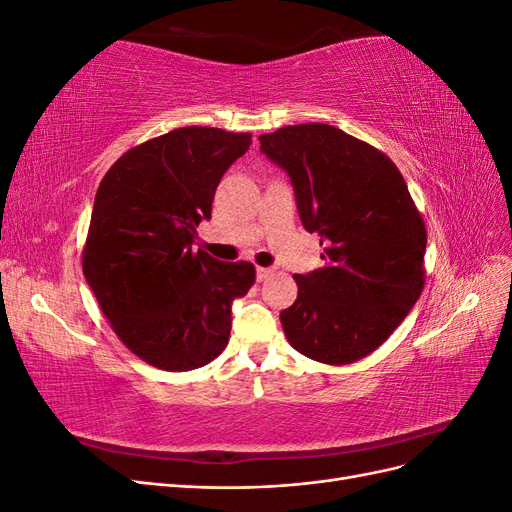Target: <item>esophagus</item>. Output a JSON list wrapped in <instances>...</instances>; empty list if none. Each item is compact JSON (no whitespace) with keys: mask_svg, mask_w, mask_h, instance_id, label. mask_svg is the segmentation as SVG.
I'll use <instances>...</instances> for the list:
<instances>
[{"mask_svg":"<svg viewBox=\"0 0 512 512\" xmlns=\"http://www.w3.org/2000/svg\"><path fill=\"white\" fill-rule=\"evenodd\" d=\"M273 273V269L271 267H258L256 269V277H258V282H262V280H267V277Z\"/></svg>","mask_w":512,"mask_h":512,"instance_id":"34e87169","label":"esophagus"}]
</instances>
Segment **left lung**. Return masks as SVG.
I'll list each match as a JSON object with an SVG mask.
<instances>
[{"instance_id": "8db88e82", "label": "left lung", "mask_w": 512, "mask_h": 512, "mask_svg": "<svg viewBox=\"0 0 512 512\" xmlns=\"http://www.w3.org/2000/svg\"><path fill=\"white\" fill-rule=\"evenodd\" d=\"M260 151L286 170L324 267L294 275L297 301L280 314L294 350L348 365L384 344L425 284L427 232L408 185L382 151L327 123L262 134Z\"/></svg>"}]
</instances>
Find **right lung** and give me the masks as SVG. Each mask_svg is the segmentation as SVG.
<instances>
[{
	"instance_id": "1",
	"label": "right lung",
	"mask_w": 512,
	"mask_h": 512,
	"mask_svg": "<svg viewBox=\"0 0 512 512\" xmlns=\"http://www.w3.org/2000/svg\"><path fill=\"white\" fill-rule=\"evenodd\" d=\"M252 134L188 126L130 149L104 175L83 273L113 331L166 371L203 367L232 327V301L256 280L250 262L194 250L196 226Z\"/></svg>"
}]
</instances>
